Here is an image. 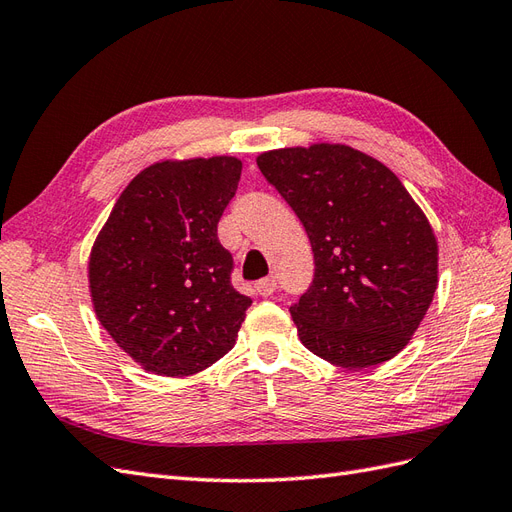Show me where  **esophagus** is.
<instances>
[{
  "label": "esophagus",
  "mask_w": 512,
  "mask_h": 512,
  "mask_svg": "<svg viewBox=\"0 0 512 512\" xmlns=\"http://www.w3.org/2000/svg\"><path fill=\"white\" fill-rule=\"evenodd\" d=\"M277 288V282L273 280V277H265V280H258L256 282V292L260 294V297H269V294H273Z\"/></svg>",
  "instance_id": "34e87169"
}]
</instances>
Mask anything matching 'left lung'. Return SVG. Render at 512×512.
Segmentation results:
<instances>
[{"mask_svg": "<svg viewBox=\"0 0 512 512\" xmlns=\"http://www.w3.org/2000/svg\"><path fill=\"white\" fill-rule=\"evenodd\" d=\"M312 243L316 273L290 307L301 344L361 369L408 346L438 286V241L391 168L339 143L260 153Z\"/></svg>", "mask_w": 512, "mask_h": 512, "instance_id": "1", "label": "left lung"}]
</instances>
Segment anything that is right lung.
<instances>
[{"label":"right lung","instance_id":"add662e5","mask_svg":"<svg viewBox=\"0 0 512 512\" xmlns=\"http://www.w3.org/2000/svg\"><path fill=\"white\" fill-rule=\"evenodd\" d=\"M232 156L164 160L121 192L89 254L102 327L134 363L198 374L235 346L252 299L230 284L218 222L241 179Z\"/></svg>","mask_w":512,"mask_h":512}]
</instances>
